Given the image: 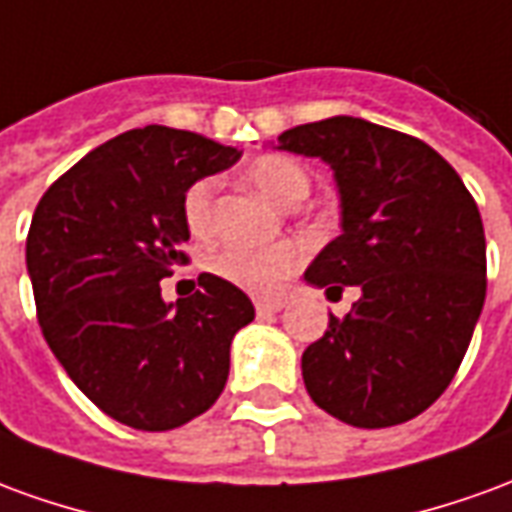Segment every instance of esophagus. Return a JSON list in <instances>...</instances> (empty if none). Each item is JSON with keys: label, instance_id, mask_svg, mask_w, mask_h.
<instances>
[{"label": "esophagus", "instance_id": "obj_1", "mask_svg": "<svg viewBox=\"0 0 512 512\" xmlns=\"http://www.w3.org/2000/svg\"><path fill=\"white\" fill-rule=\"evenodd\" d=\"M285 307L282 299H255V310L257 315H268V312H279Z\"/></svg>", "mask_w": 512, "mask_h": 512}]
</instances>
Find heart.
<instances>
[{
    "mask_svg": "<svg viewBox=\"0 0 512 512\" xmlns=\"http://www.w3.org/2000/svg\"><path fill=\"white\" fill-rule=\"evenodd\" d=\"M246 178L255 183L266 197L279 205H296L310 194V175L296 158L282 153H268L255 158ZM183 219L194 235H205L211 230L213 219V180L200 178L191 183L183 194ZM304 260V249L293 241H282L274 246H238L230 244L213 252L208 266L216 277L233 282L249 293H274L282 279L293 274Z\"/></svg>",
    "mask_w": 512,
    "mask_h": 512,
    "instance_id": "1",
    "label": "heart"
}]
</instances>
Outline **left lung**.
Masks as SVG:
<instances>
[{
	"mask_svg": "<svg viewBox=\"0 0 512 512\" xmlns=\"http://www.w3.org/2000/svg\"><path fill=\"white\" fill-rule=\"evenodd\" d=\"M279 150L334 172L343 233L304 279L359 288L345 318L301 356L304 386L354 428H389L433 406L485 301V233L458 172L417 136L337 115L279 134Z\"/></svg>",
	"mask_w": 512,
	"mask_h": 512,
	"instance_id": "obj_1",
	"label": "left lung"
}]
</instances>
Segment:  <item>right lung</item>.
Masks as SVG:
<instances>
[{"instance_id":"1","label":"right lung","mask_w":512,"mask_h":512,"mask_svg":"<svg viewBox=\"0 0 512 512\" xmlns=\"http://www.w3.org/2000/svg\"><path fill=\"white\" fill-rule=\"evenodd\" d=\"M241 153L191 131L145 126L109 139L40 197L27 271L43 337L104 414L136 430H172L222 395L230 343L255 321L244 290L200 274L167 304L161 279L183 266V194Z\"/></svg>"}]
</instances>
